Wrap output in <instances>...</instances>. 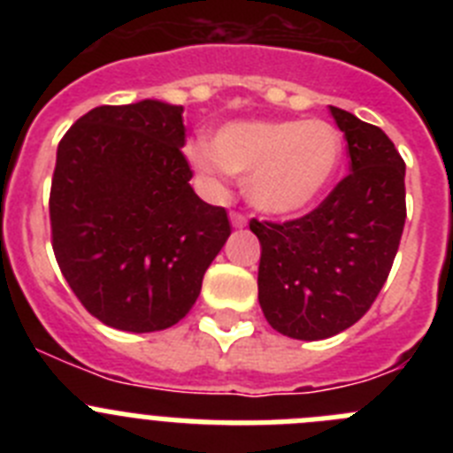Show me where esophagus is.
I'll return each mask as SVG.
<instances>
[{
    "mask_svg": "<svg viewBox=\"0 0 453 453\" xmlns=\"http://www.w3.org/2000/svg\"><path fill=\"white\" fill-rule=\"evenodd\" d=\"M231 224H234L235 229H242L247 224V215L240 213V211H231Z\"/></svg>",
    "mask_w": 453,
    "mask_h": 453,
    "instance_id": "esophagus-1",
    "label": "esophagus"
}]
</instances>
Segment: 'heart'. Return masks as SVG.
<instances>
[{
  "label": "heart",
  "mask_w": 453,
  "mask_h": 453,
  "mask_svg": "<svg viewBox=\"0 0 453 453\" xmlns=\"http://www.w3.org/2000/svg\"><path fill=\"white\" fill-rule=\"evenodd\" d=\"M188 161L208 181L247 177V197L267 213H297L318 202L342 156L340 134L324 119H245L195 140Z\"/></svg>",
  "instance_id": "heart-1"
}]
</instances>
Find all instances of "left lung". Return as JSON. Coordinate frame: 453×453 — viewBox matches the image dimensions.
Returning a JSON list of instances; mask_svg holds the SVG:
<instances>
[{"label":"left lung","mask_w":453,"mask_h":453,"mask_svg":"<svg viewBox=\"0 0 453 453\" xmlns=\"http://www.w3.org/2000/svg\"><path fill=\"white\" fill-rule=\"evenodd\" d=\"M349 174L311 213L258 222V302L272 329L324 340L370 311L392 270L406 222V163L379 127L331 106Z\"/></svg>","instance_id":"obj_1"}]
</instances>
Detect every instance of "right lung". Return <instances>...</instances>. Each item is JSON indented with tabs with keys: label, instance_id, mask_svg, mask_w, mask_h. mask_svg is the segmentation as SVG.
Masks as SVG:
<instances>
[{
	"label": "right lung",
	"instance_id": "add662e5",
	"mask_svg": "<svg viewBox=\"0 0 453 453\" xmlns=\"http://www.w3.org/2000/svg\"><path fill=\"white\" fill-rule=\"evenodd\" d=\"M181 113L154 99L97 106L58 142L56 263L88 313L113 329L150 334L186 318L231 235L226 208L190 188Z\"/></svg>",
	"mask_w": 453,
	"mask_h": 453
}]
</instances>
